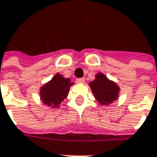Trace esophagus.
Segmentation results:
<instances>
[{"label":"esophagus","instance_id":"esophagus-1","mask_svg":"<svg viewBox=\"0 0 157 157\" xmlns=\"http://www.w3.org/2000/svg\"><path fill=\"white\" fill-rule=\"evenodd\" d=\"M84 82H85V79L84 78L76 79V82H77V83H84Z\"/></svg>","mask_w":157,"mask_h":157}]
</instances>
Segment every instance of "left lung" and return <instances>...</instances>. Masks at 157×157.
Returning <instances> with one entry per match:
<instances>
[{"label":"left lung","mask_w":157,"mask_h":157,"mask_svg":"<svg viewBox=\"0 0 157 157\" xmlns=\"http://www.w3.org/2000/svg\"><path fill=\"white\" fill-rule=\"evenodd\" d=\"M89 86L95 99L101 105H109L118 98L119 87L102 73L97 74L95 80L89 82Z\"/></svg>","instance_id":"left-lung-1"}]
</instances>
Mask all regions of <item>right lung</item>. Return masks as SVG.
Returning a JSON list of instances; mask_svg holds the SVG:
<instances>
[{"mask_svg": "<svg viewBox=\"0 0 157 157\" xmlns=\"http://www.w3.org/2000/svg\"><path fill=\"white\" fill-rule=\"evenodd\" d=\"M73 84L69 78H64L62 75L56 74L50 82L41 88V100L46 105L58 108L60 103L68 96L69 88Z\"/></svg>", "mask_w": 157, "mask_h": 157, "instance_id": "add662e5", "label": "right lung"}]
</instances>
